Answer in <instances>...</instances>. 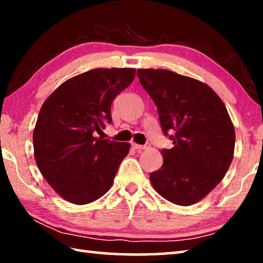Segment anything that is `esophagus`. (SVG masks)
<instances>
[{"label": "esophagus", "mask_w": 263, "mask_h": 263, "mask_svg": "<svg viewBox=\"0 0 263 263\" xmlns=\"http://www.w3.org/2000/svg\"><path fill=\"white\" fill-rule=\"evenodd\" d=\"M132 147L135 148V149H137V151H141V149L148 148V146H147V145H138V144H136V142H133Z\"/></svg>", "instance_id": "esophagus-1"}]
</instances>
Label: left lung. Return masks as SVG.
Masks as SVG:
<instances>
[{"label": "left lung", "mask_w": 263, "mask_h": 263, "mask_svg": "<svg viewBox=\"0 0 263 263\" xmlns=\"http://www.w3.org/2000/svg\"><path fill=\"white\" fill-rule=\"evenodd\" d=\"M142 88L157 105L163 135V164L149 174L158 194L191 205L222 180L233 159L235 133L226 106L205 83L167 69H138Z\"/></svg>", "instance_id": "1"}]
</instances>
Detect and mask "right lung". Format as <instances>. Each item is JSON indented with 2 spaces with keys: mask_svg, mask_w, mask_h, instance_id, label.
<instances>
[{
  "mask_svg": "<svg viewBox=\"0 0 263 263\" xmlns=\"http://www.w3.org/2000/svg\"><path fill=\"white\" fill-rule=\"evenodd\" d=\"M135 68H96L67 80L44 102L33 131L39 171L62 198L88 204L112 184L130 144L97 137L112 123L111 104Z\"/></svg>",
  "mask_w": 263,
  "mask_h": 263,
  "instance_id": "obj_1",
  "label": "right lung"
}]
</instances>
